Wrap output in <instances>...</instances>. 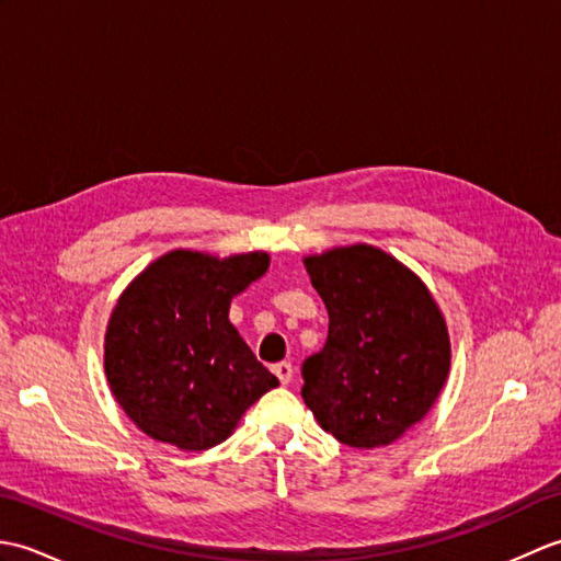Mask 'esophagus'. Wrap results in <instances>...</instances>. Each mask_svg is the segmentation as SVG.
I'll return each instance as SVG.
<instances>
[{
    "label": "esophagus",
    "instance_id": "obj_1",
    "mask_svg": "<svg viewBox=\"0 0 561 561\" xmlns=\"http://www.w3.org/2000/svg\"><path fill=\"white\" fill-rule=\"evenodd\" d=\"M272 374L279 378L282 386H287L289 380H291V376H294V366L289 362H279V364L272 366Z\"/></svg>",
    "mask_w": 561,
    "mask_h": 561
}]
</instances>
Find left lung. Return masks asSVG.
Returning a JSON list of instances; mask_svg holds the SVG:
<instances>
[{"instance_id": "left-lung-1", "label": "left lung", "mask_w": 561, "mask_h": 561, "mask_svg": "<svg viewBox=\"0 0 561 561\" xmlns=\"http://www.w3.org/2000/svg\"><path fill=\"white\" fill-rule=\"evenodd\" d=\"M330 325L304 362L301 396L318 424L352 448L398 440L432 410L450 368L444 313L416 274L356 243L304 257Z\"/></svg>"}]
</instances>
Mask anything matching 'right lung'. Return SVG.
<instances>
[{
	"label": "right lung",
	"mask_w": 561,
	"mask_h": 561,
	"mask_svg": "<svg viewBox=\"0 0 561 561\" xmlns=\"http://www.w3.org/2000/svg\"><path fill=\"white\" fill-rule=\"evenodd\" d=\"M270 267V255L214 257L171 250L129 282L103 344L115 400L147 436L207 450L279 380L229 320L231 299Z\"/></svg>",
	"instance_id": "add662e5"
}]
</instances>
